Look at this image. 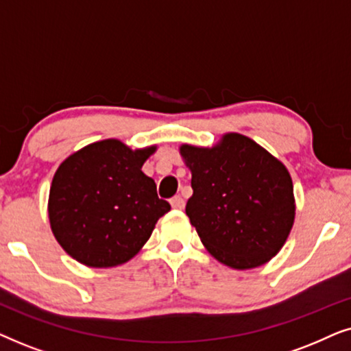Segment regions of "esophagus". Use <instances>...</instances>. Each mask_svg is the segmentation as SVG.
Here are the masks:
<instances>
[{
	"label": "esophagus",
	"instance_id": "obj_1",
	"mask_svg": "<svg viewBox=\"0 0 351 351\" xmlns=\"http://www.w3.org/2000/svg\"><path fill=\"white\" fill-rule=\"evenodd\" d=\"M171 206L174 209H184V206H185V201H184V198H182L180 195H176L174 198L171 199Z\"/></svg>",
	"mask_w": 351,
	"mask_h": 351
}]
</instances>
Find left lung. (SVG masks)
I'll list each match as a JSON object with an SVG mask.
<instances>
[{"label":"left lung","instance_id":"8db88e82","mask_svg":"<svg viewBox=\"0 0 351 351\" xmlns=\"http://www.w3.org/2000/svg\"><path fill=\"white\" fill-rule=\"evenodd\" d=\"M193 195L185 213L208 251L225 265L247 270L270 261L294 223L287 169L241 134L213 148L182 145Z\"/></svg>","mask_w":351,"mask_h":351}]
</instances>
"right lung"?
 I'll use <instances>...</instances> for the list:
<instances>
[{"label":"right lung","instance_id":"1","mask_svg":"<svg viewBox=\"0 0 351 351\" xmlns=\"http://www.w3.org/2000/svg\"><path fill=\"white\" fill-rule=\"evenodd\" d=\"M156 147L131 150L117 138L81 148L56 171L49 191L52 233L88 267L128 262L148 241L171 204L142 172Z\"/></svg>","mask_w":351,"mask_h":351}]
</instances>
